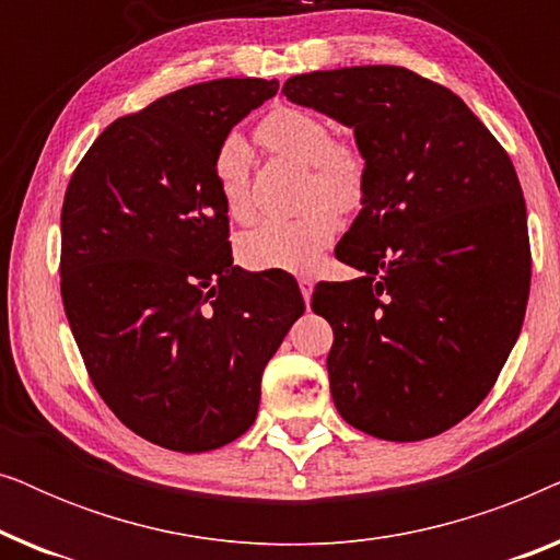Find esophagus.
I'll use <instances>...</instances> for the list:
<instances>
[{
    "label": "esophagus",
    "instance_id": "34e87169",
    "mask_svg": "<svg viewBox=\"0 0 560 560\" xmlns=\"http://www.w3.org/2000/svg\"><path fill=\"white\" fill-rule=\"evenodd\" d=\"M298 285H301L303 301H305V305H308L311 295H313V278H308V275H301V278H298Z\"/></svg>",
    "mask_w": 560,
    "mask_h": 560
}]
</instances>
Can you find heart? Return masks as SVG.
<instances>
[{
    "label": "heart",
    "instance_id": "heart-1",
    "mask_svg": "<svg viewBox=\"0 0 560 560\" xmlns=\"http://www.w3.org/2000/svg\"><path fill=\"white\" fill-rule=\"evenodd\" d=\"M259 137L278 155L311 165L305 183L308 209L293 217H275L249 232L240 244L242 262L252 270L305 272L336 240L341 213L362 209L370 190V163L357 142L331 137L324 117L298 106H278L259 125ZM249 148L242 137H226L217 152V186L229 217L240 224L257 219L249 178Z\"/></svg>",
    "mask_w": 560,
    "mask_h": 560
}]
</instances>
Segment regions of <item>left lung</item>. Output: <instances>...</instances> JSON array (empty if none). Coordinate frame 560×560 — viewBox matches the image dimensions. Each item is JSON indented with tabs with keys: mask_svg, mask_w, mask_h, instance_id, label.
I'll return each mask as SVG.
<instances>
[{
	"mask_svg": "<svg viewBox=\"0 0 560 560\" xmlns=\"http://www.w3.org/2000/svg\"><path fill=\"white\" fill-rule=\"evenodd\" d=\"M282 94L354 127L370 163L364 209L336 247L364 275L311 298L334 328L336 410L385 441L448 431L523 328L530 240L515 165L454 91L402 66L293 75Z\"/></svg>",
	"mask_w": 560,
	"mask_h": 560,
	"instance_id": "1",
	"label": "left lung"
}]
</instances>
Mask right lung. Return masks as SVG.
<instances>
[{
	"label": "right lung",
	"instance_id": "add662e5",
	"mask_svg": "<svg viewBox=\"0 0 560 560\" xmlns=\"http://www.w3.org/2000/svg\"><path fill=\"white\" fill-rule=\"evenodd\" d=\"M278 81L217 79L114 119L71 175L60 295L96 393L129 431L201 454L255 423L305 311L290 275L234 267L217 152Z\"/></svg>",
	"mask_w": 560,
	"mask_h": 560
}]
</instances>
